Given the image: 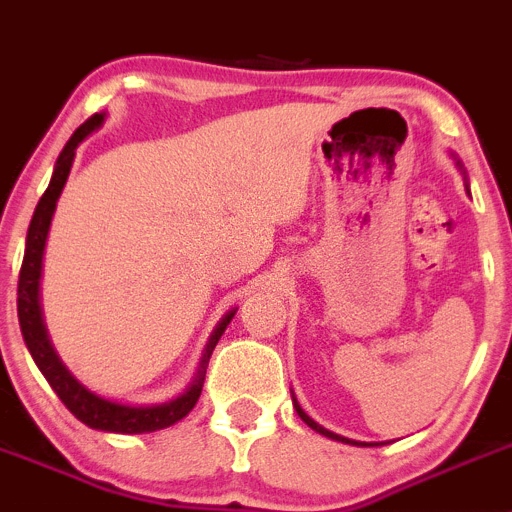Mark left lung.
Returning a JSON list of instances; mask_svg holds the SVG:
<instances>
[{
    "label": "left lung",
    "instance_id": "8db88e82",
    "mask_svg": "<svg viewBox=\"0 0 512 512\" xmlns=\"http://www.w3.org/2000/svg\"><path fill=\"white\" fill-rule=\"evenodd\" d=\"M458 165H460V162H458ZM292 403H295V410H297V415H300V418H302V420H305V423H307V425H310V428H312V430H317V433H320V435H325V438H330V440H337V443H347V445H382V443H360V440H350V438H342V435H337V433H332V430H325V428H322V425H317V423H315V420H312V418H310V415H307V413H305V410H302V408H300V405H297V400H295V398H292Z\"/></svg>",
    "mask_w": 512,
    "mask_h": 512
}]
</instances>
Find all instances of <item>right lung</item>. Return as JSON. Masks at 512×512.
<instances>
[{"mask_svg":"<svg viewBox=\"0 0 512 512\" xmlns=\"http://www.w3.org/2000/svg\"><path fill=\"white\" fill-rule=\"evenodd\" d=\"M104 122V114H92L87 122L69 137V142L64 145V150L59 152L57 165H54L52 180H49L47 192L39 200L37 210H34L32 222H29L27 232V247H24V260L22 270H19V287H17V315H19V327H22V337L27 342V350L32 352L34 362L42 370V375L47 377V382L52 385L54 393L59 395L64 405H67L69 413L77 420H82L84 425L94 430H104V433H124V435H137V433H155V430L170 428V425L180 423L195 403L200 400L202 385H205L207 365H210V357L215 345L220 342L222 332L230 325V320L235 317V310L227 312L220 320V325L212 332L210 342L205 347V355H202L200 370H197L195 380H192L190 388L182 395H177L170 403L160 405H122L114 403V400L99 398L92 390H87L67 367L62 365L59 355L54 352L52 342H49L47 327L42 320V307H39V277H42V257H44V245H47V232L52 225L54 207H57L59 195H62V187L67 182L69 170H72L74 162V150L79 147V142L87 140L99 124Z\"/></svg>","mask_w":512,"mask_h":512,"instance_id":"add662e5","label":"right lung"}]
</instances>
